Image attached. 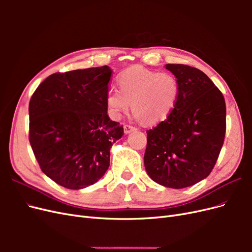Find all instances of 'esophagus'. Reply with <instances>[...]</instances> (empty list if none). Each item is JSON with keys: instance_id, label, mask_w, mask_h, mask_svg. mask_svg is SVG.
Returning a JSON list of instances; mask_svg holds the SVG:
<instances>
[{"instance_id": "obj_1", "label": "esophagus", "mask_w": 252, "mask_h": 252, "mask_svg": "<svg viewBox=\"0 0 252 252\" xmlns=\"http://www.w3.org/2000/svg\"><path fill=\"white\" fill-rule=\"evenodd\" d=\"M134 130H135V128H134L133 126L127 125V124L124 125V132H125V134L130 133V132H132V131H134Z\"/></svg>"}]
</instances>
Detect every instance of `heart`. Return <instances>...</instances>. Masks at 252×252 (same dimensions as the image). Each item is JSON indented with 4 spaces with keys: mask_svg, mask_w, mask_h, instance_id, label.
I'll return each instance as SVG.
<instances>
[{
    "mask_svg": "<svg viewBox=\"0 0 252 252\" xmlns=\"http://www.w3.org/2000/svg\"><path fill=\"white\" fill-rule=\"evenodd\" d=\"M120 90L110 89L106 94L110 116L119 120L131 108L136 120L156 125L170 116L180 96V83L170 72H158L132 66L122 72Z\"/></svg>",
    "mask_w": 252,
    "mask_h": 252,
    "instance_id": "1",
    "label": "heart"
}]
</instances>
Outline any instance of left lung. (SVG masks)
Wrapping results in <instances>:
<instances>
[{
	"mask_svg": "<svg viewBox=\"0 0 252 252\" xmlns=\"http://www.w3.org/2000/svg\"><path fill=\"white\" fill-rule=\"evenodd\" d=\"M180 83V96L170 116L147 130L144 165L158 184L185 188L207 178L222 149L226 105L222 93L203 71L166 64Z\"/></svg>",
	"mask_w": 252,
	"mask_h": 252,
	"instance_id": "obj_1",
	"label": "left lung"
}]
</instances>
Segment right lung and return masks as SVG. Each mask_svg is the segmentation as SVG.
<instances>
[{
    "label": "right lung",
    "mask_w": 252,
    "mask_h": 252,
    "mask_svg": "<svg viewBox=\"0 0 252 252\" xmlns=\"http://www.w3.org/2000/svg\"><path fill=\"white\" fill-rule=\"evenodd\" d=\"M108 66L51 74L29 103V142L42 171L79 190L107 171L110 148L124 128L107 114Z\"/></svg>",
    "instance_id": "add662e5"
}]
</instances>
